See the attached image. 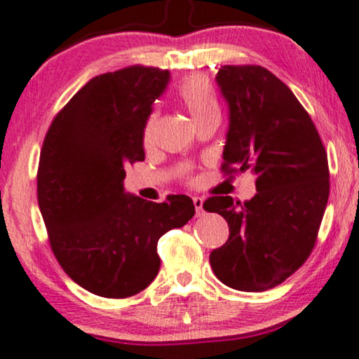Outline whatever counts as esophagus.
Instances as JSON below:
<instances>
[{
  "instance_id": "1",
  "label": "esophagus",
  "mask_w": 359,
  "mask_h": 359,
  "mask_svg": "<svg viewBox=\"0 0 359 359\" xmlns=\"http://www.w3.org/2000/svg\"><path fill=\"white\" fill-rule=\"evenodd\" d=\"M194 205H195V212H197V215H201L203 212V198L202 197H194Z\"/></svg>"
}]
</instances>
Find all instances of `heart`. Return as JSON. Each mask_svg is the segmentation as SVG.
<instances>
[{"label": "heart", "mask_w": 359, "mask_h": 359, "mask_svg": "<svg viewBox=\"0 0 359 359\" xmlns=\"http://www.w3.org/2000/svg\"><path fill=\"white\" fill-rule=\"evenodd\" d=\"M177 96L189 111V114L192 116L194 122L203 119L205 116L219 114V102H217L215 93H213L208 79L203 76H190L184 83H180L177 88ZM154 126H156V114H151L142 129V139L146 144L151 142Z\"/></svg>", "instance_id": "obj_1"}]
</instances>
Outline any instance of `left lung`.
I'll return each instance as SVG.
<instances>
[{"instance_id":"obj_1","label":"left lung","mask_w":359,"mask_h":359,"mask_svg":"<svg viewBox=\"0 0 359 359\" xmlns=\"http://www.w3.org/2000/svg\"><path fill=\"white\" fill-rule=\"evenodd\" d=\"M217 83L230 111L222 172L252 170L257 194L243 203L232 197L203 203L230 229L210 265L226 287L265 292L300 269L315 247L330 195L328 157L310 114L269 69L224 66Z\"/></svg>"}]
</instances>
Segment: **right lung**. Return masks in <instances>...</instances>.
<instances>
[{"instance_id":"1","label":"right lung","mask_w":359,"mask_h":359,"mask_svg":"<svg viewBox=\"0 0 359 359\" xmlns=\"http://www.w3.org/2000/svg\"><path fill=\"white\" fill-rule=\"evenodd\" d=\"M169 71L129 66L96 76L49 126L38 167V203L49 245L79 287L127 298L157 276V242L192 219L187 195L156 203L124 192L126 167L142 162V129Z\"/></svg>"}]
</instances>
